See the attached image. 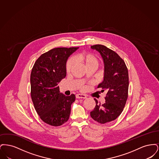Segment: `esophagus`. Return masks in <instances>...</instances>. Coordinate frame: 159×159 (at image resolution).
<instances>
[{
    "label": "esophagus",
    "instance_id": "34e87169",
    "mask_svg": "<svg viewBox=\"0 0 159 159\" xmlns=\"http://www.w3.org/2000/svg\"><path fill=\"white\" fill-rule=\"evenodd\" d=\"M76 98H83L85 99L86 98V96L85 95H83V94H76Z\"/></svg>",
    "mask_w": 159,
    "mask_h": 159
}]
</instances>
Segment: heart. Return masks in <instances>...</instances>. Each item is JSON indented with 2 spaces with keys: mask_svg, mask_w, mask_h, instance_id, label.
Segmentation results:
<instances>
[{
  "mask_svg": "<svg viewBox=\"0 0 159 159\" xmlns=\"http://www.w3.org/2000/svg\"><path fill=\"white\" fill-rule=\"evenodd\" d=\"M75 60L79 64L83 66L86 69L89 68H95L98 67L99 64V59L93 53L89 52H82L79 53L75 58ZM74 67V61L72 58L68 59L66 64V70L69 73Z\"/></svg>",
  "mask_w": 159,
  "mask_h": 159,
  "instance_id": "obj_1",
  "label": "heart"
}]
</instances>
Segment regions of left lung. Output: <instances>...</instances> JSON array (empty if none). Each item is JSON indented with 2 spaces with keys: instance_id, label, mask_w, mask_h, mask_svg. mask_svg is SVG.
Listing matches in <instances>:
<instances>
[{
  "instance_id": "1",
  "label": "left lung",
  "mask_w": 159,
  "mask_h": 159,
  "mask_svg": "<svg viewBox=\"0 0 159 159\" xmlns=\"http://www.w3.org/2000/svg\"><path fill=\"white\" fill-rule=\"evenodd\" d=\"M101 54L104 63V80L97 88L105 91L106 102L96 106L91 112V117L104 124L116 119L121 113L128 97L129 75L125 61L113 50L102 45L91 46Z\"/></svg>"
}]
</instances>
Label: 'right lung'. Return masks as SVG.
<instances>
[{
  "mask_svg": "<svg viewBox=\"0 0 159 159\" xmlns=\"http://www.w3.org/2000/svg\"><path fill=\"white\" fill-rule=\"evenodd\" d=\"M79 48H57L41 55L30 75L31 97L40 118L46 124L59 126L69 119L75 95L66 96L58 86L66 76L69 56Z\"/></svg>",
  "mask_w": 159,
  "mask_h": 159,
  "instance_id": "right-lung-1",
  "label": "right lung"
}]
</instances>
